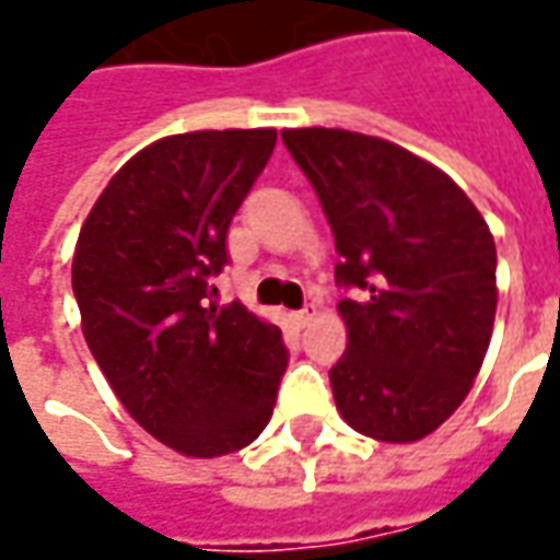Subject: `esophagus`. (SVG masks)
<instances>
[{
    "instance_id": "obj_1",
    "label": "esophagus",
    "mask_w": 560,
    "mask_h": 560,
    "mask_svg": "<svg viewBox=\"0 0 560 560\" xmlns=\"http://www.w3.org/2000/svg\"><path fill=\"white\" fill-rule=\"evenodd\" d=\"M311 319H314V314H311V311H295V314H292V323H295L299 329H302V326H307Z\"/></svg>"
}]
</instances>
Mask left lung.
<instances>
[{
	"label": "left lung",
	"mask_w": 560,
	"mask_h": 560,
	"mask_svg": "<svg viewBox=\"0 0 560 560\" xmlns=\"http://www.w3.org/2000/svg\"><path fill=\"white\" fill-rule=\"evenodd\" d=\"M289 155L311 179L353 289L331 365L341 418L377 442H418L457 411L479 375L497 314V246L464 188L377 137L299 127Z\"/></svg>",
	"instance_id": "1"
}]
</instances>
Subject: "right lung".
I'll use <instances>...</instances> for the list:
<instances>
[{"label": "right lung", "instance_id": "add662e5", "mask_svg": "<svg viewBox=\"0 0 560 560\" xmlns=\"http://www.w3.org/2000/svg\"><path fill=\"white\" fill-rule=\"evenodd\" d=\"M277 130H195L145 145L96 198L72 258L81 331L130 418L185 457L246 448L287 372L273 323L213 304L229 225Z\"/></svg>", "mask_w": 560, "mask_h": 560}]
</instances>
